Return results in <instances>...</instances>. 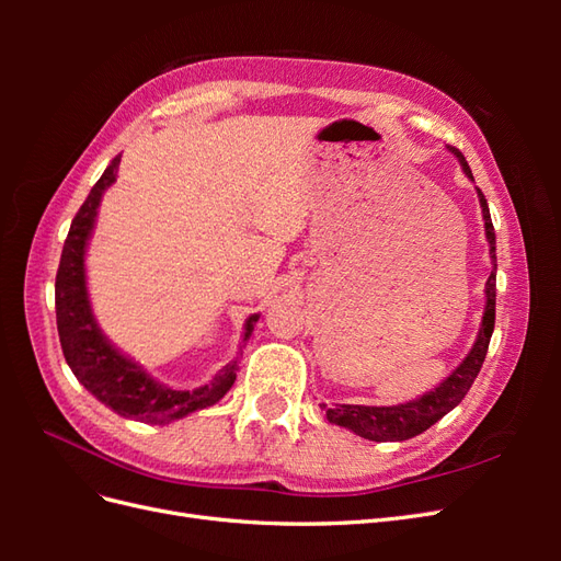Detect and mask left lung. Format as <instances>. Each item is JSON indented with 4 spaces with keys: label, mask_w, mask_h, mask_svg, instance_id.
Returning a JSON list of instances; mask_svg holds the SVG:
<instances>
[{
    "label": "left lung",
    "mask_w": 561,
    "mask_h": 561,
    "mask_svg": "<svg viewBox=\"0 0 561 561\" xmlns=\"http://www.w3.org/2000/svg\"><path fill=\"white\" fill-rule=\"evenodd\" d=\"M449 151L458 159V163H461L463 173L472 180V171L461 151L454 147H449ZM478 198H480L482 219H484V233L489 241V257L494 262V271H491V276L486 278V285H484L486 304L482 313V325L472 348L443 383L428 390V393H423L416 400L393 404V407L322 404L328 421L334 423V426L348 428L355 435L371 439V443H402V439H410L421 435L423 431H428L433 423H437L466 398L474 377L480 375V367L484 363V355L489 348V339H491V332H494V322H496V233H494V225H491L486 198L480 190H478Z\"/></svg>",
    "instance_id": "1"
}]
</instances>
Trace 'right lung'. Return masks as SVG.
I'll list each match as a JSON object with an SVG mask.
<instances>
[{
    "label": "right lung",
    "mask_w": 561,
    "mask_h": 561,
    "mask_svg": "<svg viewBox=\"0 0 561 561\" xmlns=\"http://www.w3.org/2000/svg\"><path fill=\"white\" fill-rule=\"evenodd\" d=\"M118 161H122V157H116L105 168L103 178L93 184L89 198L83 201L65 239L56 276L58 336L67 365L91 396L107 404L118 416L165 426V423L178 421L196 410H206V407L222 400L236 381L239 365L231 360L206 386H198L194 390H175L149 377L142 365L118 351L98 328L89 299L87 264H83V260H87V248L95 227L100 201H103L107 186L116 182ZM257 320L260 313H252L245 320L243 344L250 339Z\"/></svg>",
    "instance_id": "add662e5"
}]
</instances>
